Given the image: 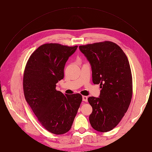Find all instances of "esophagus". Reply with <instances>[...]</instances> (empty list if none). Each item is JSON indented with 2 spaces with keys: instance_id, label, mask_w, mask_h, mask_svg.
I'll use <instances>...</instances> for the list:
<instances>
[{
  "instance_id": "1",
  "label": "esophagus",
  "mask_w": 152,
  "mask_h": 152,
  "mask_svg": "<svg viewBox=\"0 0 152 152\" xmlns=\"http://www.w3.org/2000/svg\"><path fill=\"white\" fill-rule=\"evenodd\" d=\"M82 100H83L84 102H87V96H82Z\"/></svg>"
}]
</instances>
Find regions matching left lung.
<instances>
[{
	"label": "left lung",
	"mask_w": 152,
	"mask_h": 152,
	"mask_svg": "<svg viewBox=\"0 0 152 152\" xmlns=\"http://www.w3.org/2000/svg\"><path fill=\"white\" fill-rule=\"evenodd\" d=\"M91 63L94 84H100L99 98H88L93 108L89 122L99 132L112 130L127 112L132 96V77L127 57L110 41L80 45Z\"/></svg>",
	"instance_id": "obj_1"
}]
</instances>
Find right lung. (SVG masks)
Wrapping results in <instances>:
<instances>
[{
	"label": "right lung",
	"instance_id": "add662e5",
	"mask_svg": "<svg viewBox=\"0 0 152 152\" xmlns=\"http://www.w3.org/2000/svg\"><path fill=\"white\" fill-rule=\"evenodd\" d=\"M77 47L43 44L31 54L25 66V99L40 124L53 134H63L70 129L82 100L79 93L65 95L56 89L64 77L66 61Z\"/></svg>",
	"mask_w": 152,
	"mask_h": 152
}]
</instances>
